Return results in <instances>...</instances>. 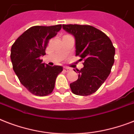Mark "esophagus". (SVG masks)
Here are the masks:
<instances>
[{
	"mask_svg": "<svg viewBox=\"0 0 134 134\" xmlns=\"http://www.w3.org/2000/svg\"><path fill=\"white\" fill-rule=\"evenodd\" d=\"M70 70H71V69L69 68V67H65V68H64V71H65V72H68V71H69Z\"/></svg>",
	"mask_w": 134,
	"mask_h": 134,
	"instance_id": "1",
	"label": "esophagus"
}]
</instances>
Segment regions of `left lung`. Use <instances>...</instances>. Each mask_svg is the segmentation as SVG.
<instances>
[{
    "label": "left lung",
    "mask_w": 134,
    "mask_h": 134,
    "mask_svg": "<svg viewBox=\"0 0 134 134\" xmlns=\"http://www.w3.org/2000/svg\"><path fill=\"white\" fill-rule=\"evenodd\" d=\"M63 29L73 35L76 40V56L83 60L81 70L76 69L79 79L70 83L76 95L94 93L108 78L115 59V47L104 32L88 25H63Z\"/></svg>",
    "instance_id": "obj_1"
}]
</instances>
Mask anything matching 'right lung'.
Returning a JSON list of instances; mask_svg holds the SVG:
<instances>
[{
  "mask_svg": "<svg viewBox=\"0 0 134 134\" xmlns=\"http://www.w3.org/2000/svg\"><path fill=\"white\" fill-rule=\"evenodd\" d=\"M61 28V24L32 26L12 46L10 58L14 71L22 85L35 95L50 94L54 89L57 76L63 71V67H51L40 59L46 54L49 40L55 36Z\"/></svg>",
  "mask_w": 134,
  "mask_h": 134,
  "instance_id": "add662e5",
  "label": "right lung"
}]
</instances>
